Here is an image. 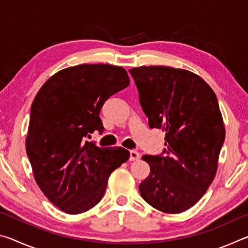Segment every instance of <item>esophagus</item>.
I'll list each match as a JSON object with an SVG mask.
<instances>
[{
  "label": "esophagus",
  "mask_w": 248,
  "mask_h": 248,
  "mask_svg": "<svg viewBox=\"0 0 248 248\" xmlns=\"http://www.w3.org/2000/svg\"><path fill=\"white\" fill-rule=\"evenodd\" d=\"M140 156L141 155L138 151H134V150L130 151V161H138V159L140 158Z\"/></svg>",
  "instance_id": "esophagus-1"
}]
</instances>
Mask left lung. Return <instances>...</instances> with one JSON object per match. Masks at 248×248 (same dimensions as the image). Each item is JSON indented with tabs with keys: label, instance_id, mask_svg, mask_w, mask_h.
<instances>
[{
	"label": "left lung",
	"instance_id": "obj_1",
	"mask_svg": "<svg viewBox=\"0 0 248 248\" xmlns=\"http://www.w3.org/2000/svg\"><path fill=\"white\" fill-rule=\"evenodd\" d=\"M150 128L165 131L161 155H143L150 175L139 185L146 202L165 213L195 205L215 178L225 138L217 96L199 75L170 66L129 70Z\"/></svg>",
	"mask_w": 248,
	"mask_h": 248
}]
</instances>
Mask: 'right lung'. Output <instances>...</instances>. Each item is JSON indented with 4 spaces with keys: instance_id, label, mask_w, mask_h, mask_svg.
I'll return each mask as SVG.
<instances>
[{
    "instance_id": "obj_1",
    "label": "right lung",
    "mask_w": 248,
    "mask_h": 248,
    "mask_svg": "<svg viewBox=\"0 0 248 248\" xmlns=\"http://www.w3.org/2000/svg\"><path fill=\"white\" fill-rule=\"evenodd\" d=\"M129 83L121 66L79 64L52 75L33 99L26 152L37 185L65 213L97 204L109 176L128 161V150L99 148L86 138L103 131L102 106Z\"/></svg>"
}]
</instances>
